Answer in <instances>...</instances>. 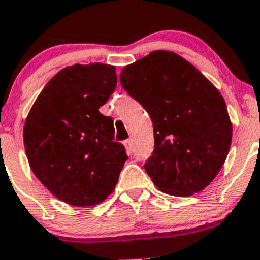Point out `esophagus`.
<instances>
[{
    "instance_id": "34e87169",
    "label": "esophagus",
    "mask_w": 260,
    "mask_h": 260,
    "mask_svg": "<svg viewBox=\"0 0 260 260\" xmlns=\"http://www.w3.org/2000/svg\"><path fill=\"white\" fill-rule=\"evenodd\" d=\"M125 147H126V150H127L128 155H132V152H133V139H126Z\"/></svg>"
}]
</instances>
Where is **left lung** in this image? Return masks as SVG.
Listing matches in <instances>:
<instances>
[{"label": "left lung", "mask_w": 260, "mask_h": 260, "mask_svg": "<svg viewBox=\"0 0 260 260\" xmlns=\"http://www.w3.org/2000/svg\"><path fill=\"white\" fill-rule=\"evenodd\" d=\"M119 82L152 119L155 146L144 162L152 182L176 197L207 187L232 142L226 104L215 86L168 50H155L125 66Z\"/></svg>", "instance_id": "obj_1"}]
</instances>
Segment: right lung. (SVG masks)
<instances>
[{
	"label": "right lung",
	"instance_id": "1",
	"mask_svg": "<svg viewBox=\"0 0 260 260\" xmlns=\"http://www.w3.org/2000/svg\"><path fill=\"white\" fill-rule=\"evenodd\" d=\"M116 86L114 66H69L50 79L26 119L23 138L32 172L71 206L104 201L127 160L123 144L113 141V118L99 112Z\"/></svg>",
	"mask_w": 260,
	"mask_h": 260
}]
</instances>
